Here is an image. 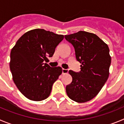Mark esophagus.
<instances>
[{"label": "esophagus", "instance_id": "obj_1", "mask_svg": "<svg viewBox=\"0 0 124 124\" xmlns=\"http://www.w3.org/2000/svg\"><path fill=\"white\" fill-rule=\"evenodd\" d=\"M68 72H69V70L68 69H62V73L63 74H67V73H68Z\"/></svg>", "mask_w": 124, "mask_h": 124}]
</instances>
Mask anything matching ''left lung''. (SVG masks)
Segmentation results:
<instances>
[{
  "label": "left lung",
  "instance_id": "obj_1",
  "mask_svg": "<svg viewBox=\"0 0 124 124\" xmlns=\"http://www.w3.org/2000/svg\"><path fill=\"white\" fill-rule=\"evenodd\" d=\"M73 46L81 71L69 70L72 83L66 86L67 96L77 102L91 100L99 93L108 80L111 57L108 44L94 33L80 31L65 36Z\"/></svg>",
  "mask_w": 124,
  "mask_h": 124
}]
</instances>
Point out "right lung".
Returning a JSON list of instances; mask_svg holds the SVG:
<instances>
[{
    "label": "right lung",
    "instance_id": "right-lung-1",
    "mask_svg": "<svg viewBox=\"0 0 124 124\" xmlns=\"http://www.w3.org/2000/svg\"><path fill=\"white\" fill-rule=\"evenodd\" d=\"M63 38L44 29H34L22 35L11 50L12 78L29 100L40 101L48 98L52 85L62 74L61 67H51L44 61L53 55Z\"/></svg>",
    "mask_w": 124,
    "mask_h": 124
}]
</instances>
